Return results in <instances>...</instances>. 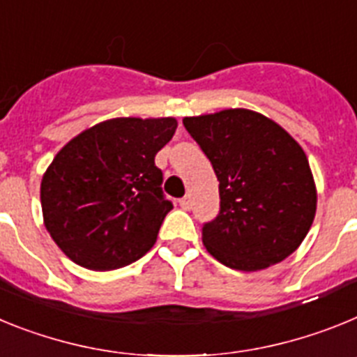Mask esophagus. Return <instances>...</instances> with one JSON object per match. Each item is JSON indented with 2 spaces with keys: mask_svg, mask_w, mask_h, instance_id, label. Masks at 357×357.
I'll return each instance as SVG.
<instances>
[{
  "mask_svg": "<svg viewBox=\"0 0 357 357\" xmlns=\"http://www.w3.org/2000/svg\"><path fill=\"white\" fill-rule=\"evenodd\" d=\"M179 206H181L183 210H190V208H192V199H190V196L181 197V199H179Z\"/></svg>",
  "mask_w": 357,
  "mask_h": 357,
  "instance_id": "obj_1",
  "label": "esophagus"
}]
</instances>
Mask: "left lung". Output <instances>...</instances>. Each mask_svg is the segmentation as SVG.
I'll list each match as a JSON object with an SVG mask.
<instances>
[{
    "instance_id": "obj_1",
    "label": "left lung",
    "mask_w": 357,
    "mask_h": 357,
    "mask_svg": "<svg viewBox=\"0 0 357 357\" xmlns=\"http://www.w3.org/2000/svg\"><path fill=\"white\" fill-rule=\"evenodd\" d=\"M183 126L219 181L221 210L203 225L210 255L238 271H259L289 257L316 213V185L298 142L250 109L187 116Z\"/></svg>"
}]
</instances>
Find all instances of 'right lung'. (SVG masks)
<instances>
[{
	"mask_svg": "<svg viewBox=\"0 0 357 357\" xmlns=\"http://www.w3.org/2000/svg\"><path fill=\"white\" fill-rule=\"evenodd\" d=\"M176 119H111L68 142L46 169V230L64 255L93 271L142 259L172 203L154 156L174 136Z\"/></svg>",
	"mask_w": 357,
	"mask_h": 357,
	"instance_id": "right-lung-1",
	"label": "right lung"
}]
</instances>
